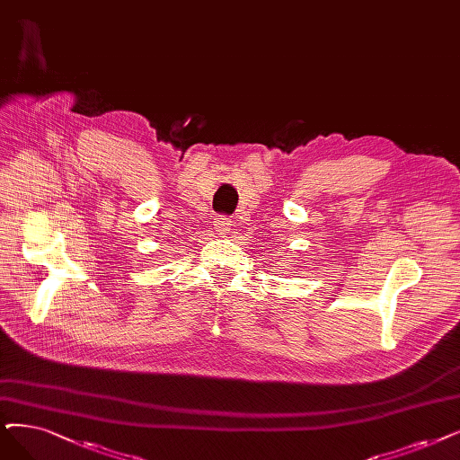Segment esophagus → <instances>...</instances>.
<instances>
[{
  "label": "esophagus",
  "mask_w": 460,
  "mask_h": 460,
  "mask_svg": "<svg viewBox=\"0 0 460 460\" xmlns=\"http://www.w3.org/2000/svg\"><path fill=\"white\" fill-rule=\"evenodd\" d=\"M215 232L220 234V235H228L230 230H232V220L226 218V217H217L215 220Z\"/></svg>",
  "instance_id": "esophagus-1"
}]
</instances>
